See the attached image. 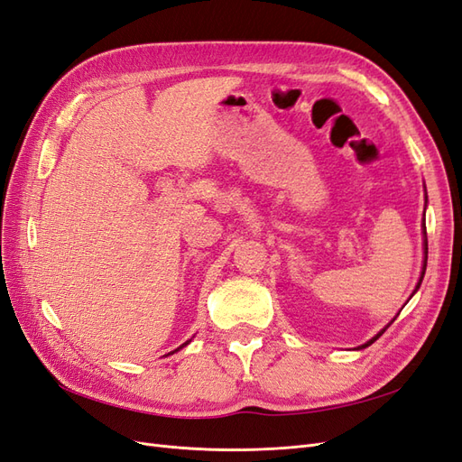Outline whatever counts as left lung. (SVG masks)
<instances>
[{
  "label": "left lung",
  "instance_id": "1",
  "mask_svg": "<svg viewBox=\"0 0 462 462\" xmlns=\"http://www.w3.org/2000/svg\"><path fill=\"white\" fill-rule=\"evenodd\" d=\"M424 235H426V226H424ZM424 254H426V256H424V270H422V275H420V282H418L416 289H418V287H420V283H422V279H424V273H426V262H428V241H426V239H424ZM383 331H385V329H383ZM383 331H380V333H377L374 339H370V341H368L366 345H362V346H368V345H372V343H374L375 339H380V337H382V333H383Z\"/></svg>",
  "mask_w": 462,
  "mask_h": 462
}]
</instances>
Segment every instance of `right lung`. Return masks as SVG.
<instances>
[{
    "mask_svg": "<svg viewBox=\"0 0 462 462\" xmlns=\"http://www.w3.org/2000/svg\"><path fill=\"white\" fill-rule=\"evenodd\" d=\"M185 345H189V341H187V343H185ZM185 345H183V346H185ZM179 348H180V346H179Z\"/></svg>",
    "mask_w": 462,
    "mask_h": 462,
    "instance_id": "obj_1",
    "label": "right lung"
}]
</instances>
